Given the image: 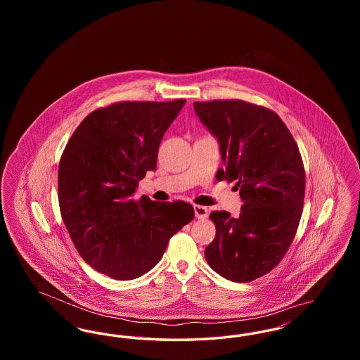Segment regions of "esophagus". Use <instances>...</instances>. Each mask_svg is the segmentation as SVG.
<instances>
[{"mask_svg":"<svg viewBox=\"0 0 360 360\" xmlns=\"http://www.w3.org/2000/svg\"><path fill=\"white\" fill-rule=\"evenodd\" d=\"M194 213H195V217L200 219V220H204L207 217V207L202 205H194Z\"/></svg>","mask_w":360,"mask_h":360,"instance_id":"34e87169","label":"esophagus"}]
</instances>
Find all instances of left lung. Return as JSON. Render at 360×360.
<instances>
[{
	"label": "left lung",
	"mask_w": 360,
	"mask_h": 360,
	"mask_svg": "<svg viewBox=\"0 0 360 360\" xmlns=\"http://www.w3.org/2000/svg\"><path fill=\"white\" fill-rule=\"evenodd\" d=\"M194 110L217 137L224 169L216 178L236 182L243 201L238 219L214 210V240L206 262L232 282L270 273L295 236L305 197V169L298 146L281 117L241 100L194 103Z\"/></svg>",
	"instance_id": "8db88e82"
}]
</instances>
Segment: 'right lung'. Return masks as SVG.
<instances>
[{
  "label": "right lung",
  "instance_id": "1",
  "mask_svg": "<svg viewBox=\"0 0 360 360\" xmlns=\"http://www.w3.org/2000/svg\"><path fill=\"white\" fill-rule=\"evenodd\" d=\"M185 103H112L87 115L70 137L59 162V206L78 254L96 271L117 281L146 274L193 220L185 201L134 198Z\"/></svg>",
  "mask_w": 360,
  "mask_h": 360
}]
</instances>
